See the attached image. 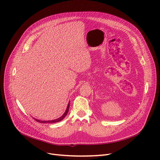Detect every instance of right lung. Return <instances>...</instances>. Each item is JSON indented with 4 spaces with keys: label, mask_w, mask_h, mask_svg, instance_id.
Returning <instances> with one entry per match:
<instances>
[{
    "label": "right lung",
    "mask_w": 160,
    "mask_h": 160,
    "mask_svg": "<svg viewBox=\"0 0 160 160\" xmlns=\"http://www.w3.org/2000/svg\"><path fill=\"white\" fill-rule=\"evenodd\" d=\"M69 107H70V101H69V102H68V104L67 109H66L65 112L64 113V114H63L62 116H61V117H59V118H56V119H55V120H47V121H45V120H38V119H36V118H34V120H35L36 121H37L38 122H40V123H56V122H59V121H61V120H62L67 116V113H68V110H69Z\"/></svg>",
    "instance_id": "obj_1"
}]
</instances>
